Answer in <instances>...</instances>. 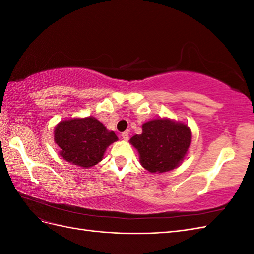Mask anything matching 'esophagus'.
<instances>
[{"label": "esophagus", "mask_w": 254, "mask_h": 254, "mask_svg": "<svg viewBox=\"0 0 254 254\" xmlns=\"http://www.w3.org/2000/svg\"><path fill=\"white\" fill-rule=\"evenodd\" d=\"M121 136H122V139L124 140V141H128V139H129V133H128L127 131H125V132H122Z\"/></svg>", "instance_id": "34e87169"}]
</instances>
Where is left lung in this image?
<instances>
[{"label":"left lung","mask_w":254,"mask_h":254,"mask_svg":"<svg viewBox=\"0 0 254 254\" xmlns=\"http://www.w3.org/2000/svg\"><path fill=\"white\" fill-rule=\"evenodd\" d=\"M191 142L190 127L171 119H156L142 125V134L130 143L140 155L142 166L150 173H165L178 167Z\"/></svg>","instance_id":"8db88e82"}]
</instances>
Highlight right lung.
<instances>
[{
  "mask_svg": "<svg viewBox=\"0 0 254 254\" xmlns=\"http://www.w3.org/2000/svg\"><path fill=\"white\" fill-rule=\"evenodd\" d=\"M54 140L60 148L59 155L65 161L88 168L101 162L107 147L119 139L97 119L87 117L58 123Z\"/></svg>",
  "mask_w": 254,
  "mask_h": 254,
  "instance_id": "obj_1",
  "label": "right lung"
}]
</instances>
